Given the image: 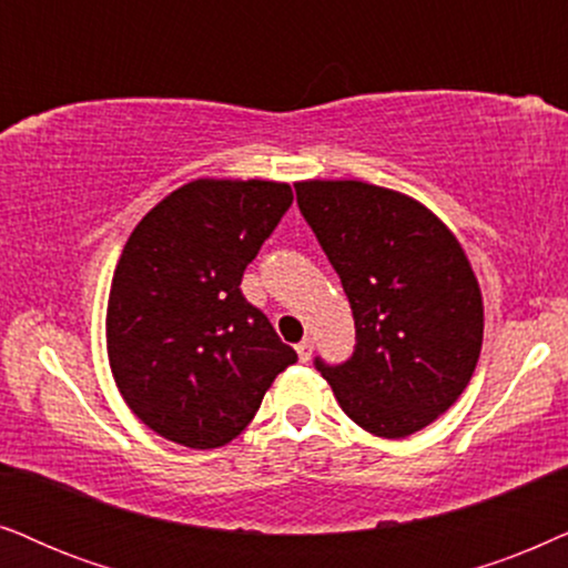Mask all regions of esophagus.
<instances>
[{"label": "esophagus", "instance_id": "esophagus-1", "mask_svg": "<svg viewBox=\"0 0 568 568\" xmlns=\"http://www.w3.org/2000/svg\"><path fill=\"white\" fill-rule=\"evenodd\" d=\"M312 351H314V343L312 339H301V343L296 345V353H298V358H301V363H306L308 358H312Z\"/></svg>", "mask_w": 568, "mask_h": 568}]
</instances>
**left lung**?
Returning <instances> with one entry per match:
<instances>
[{"label":"left lung","mask_w":568,"mask_h":568,"mask_svg":"<svg viewBox=\"0 0 568 568\" xmlns=\"http://www.w3.org/2000/svg\"><path fill=\"white\" fill-rule=\"evenodd\" d=\"M301 215L355 320L345 363L314 358L368 434L405 438L463 395L483 345V298L447 225L413 196L366 181H298Z\"/></svg>","instance_id":"8db88e82"}]
</instances>
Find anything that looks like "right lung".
<instances>
[{"mask_svg":"<svg viewBox=\"0 0 568 568\" xmlns=\"http://www.w3.org/2000/svg\"><path fill=\"white\" fill-rule=\"evenodd\" d=\"M293 205L277 181H189L119 256L105 345L130 410L169 442L215 449L244 430L298 361L241 293L246 264Z\"/></svg>","mask_w":568,"mask_h":568,"instance_id":"right-lung-1","label":"right lung"}]
</instances>
